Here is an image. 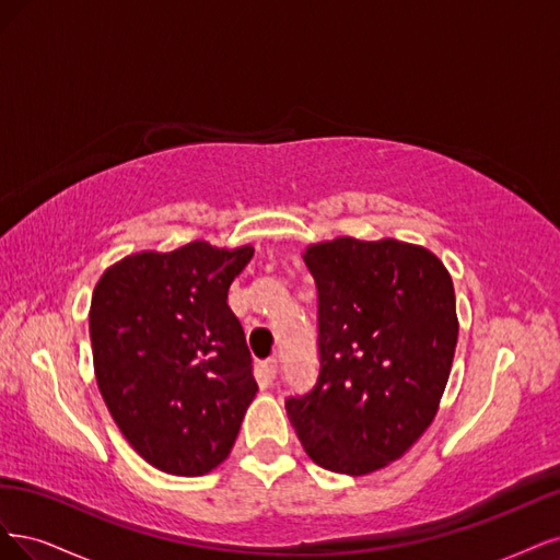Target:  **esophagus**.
<instances>
[{"label":"esophagus","mask_w":560,"mask_h":560,"mask_svg":"<svg viewBox=\"0 0 560 560\" xmlns=\"http://www.w3.org/2000/svg\"><path fill=\"white\" fill-rule=\"evenodd\" d=\"M277 368H279L277 358H267V360H262V363H260V372H262V376H265V382H275Z\"/></svg>","instance_id":"obj_1"}]
</instances>
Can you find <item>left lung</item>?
Returning <instances> with one entry per match:
<instances>
[{"mask_svg": "<svg viewBox=\"0 0 560 560\" xmlns=\"http://www.w3.org/2000/svg\"><path fill=\"white\" fill-rule=\"evenodd\" d=\"M302 258L318 288L320 372L285 411L316 465L363 477L435 419L458 341L454 281L432 250L390 237H337Z\"/></svg>", "mask_w": 560, "mask_h": 560, "instance_id": "left-lung-1", "label": "left lung"}]
</instances>
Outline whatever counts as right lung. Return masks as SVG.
<instances>
[{
  "label": "right lung",
  "mask_w": 560,
  "mask_h": 560,
  "mask_svg": "<svg viewBox=\"0 0 560 560\" xmlns=\"http://www.w3.org/2000/svg\"><path fill=\"white\" fill-rule=\"evenodd\" d=\"M254 246L190 242L139 250L100 277L90 341L102 398L125 440L158 470L200 477L240 435L258 384L228 288Z\"/></svg>",
  "instance_id": "1"
}]
</instances>
